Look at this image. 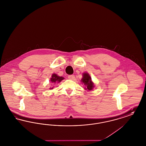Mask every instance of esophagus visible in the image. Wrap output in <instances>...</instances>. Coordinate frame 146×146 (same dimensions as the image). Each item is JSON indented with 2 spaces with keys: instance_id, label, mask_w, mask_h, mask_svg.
<instances>
[{
  "instance_id": "34e87169",
  "label": "esophagus",
  "mask_w": 146,
  "mask_h": 146,
  "mask_svg": "<svg viewBox=\"0 0 146 146\" xmlns=\"http://www.w3.org/2000/svg\"><path fill=\"white\" fill-rule=\"evenodd\" d=\"M68 78L70 79V80H74L75 79V76L74 75H70L68 76Z\"/></svg>"
}]
</instances>
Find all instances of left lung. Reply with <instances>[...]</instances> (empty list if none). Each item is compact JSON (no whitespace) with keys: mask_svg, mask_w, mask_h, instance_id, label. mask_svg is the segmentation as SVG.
<instances>
[{"mask_svg":"<svg viewBox=\"0 0 146 146\" xmlns=\"http://www.w3.org/2000/svg\"><path fill=\"white\" fill-rule=\"evenodd\" d=\"M83 78L81 79V81L85 86L84 89L88 91H90L94 89L95 88V84L91 80V78L89 73L87 72H84L83 73Z\"/></svg>","mask_w":146,"mask_h":146,"instance_id":"1","label":"left lung"}]
</instances>
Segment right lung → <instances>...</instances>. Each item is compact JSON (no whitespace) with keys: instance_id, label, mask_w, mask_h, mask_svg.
Wrapping results in <instances>:
<instances>
[{"instance_id":"right-lung-1","label":"right lung","mask_w":146,"mask_h":146,"mask_svg":"<svg viewBox=\"0 0 146 146\" xmlns=\"http://www.w3.org/2000/svg\"><path fill=\"white\" fill-rule=\"evenodd\" d=\"M64 79V78L63 76H58L57 74L53 73L51 76V78H50V81L51 82V83L52 84V85H54L55 84L60 83ZM53 88H54V87H52V88L50 87L49 88V89L52 90V89H53Z\"/></svg>"}]
</instances>
